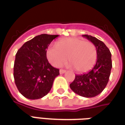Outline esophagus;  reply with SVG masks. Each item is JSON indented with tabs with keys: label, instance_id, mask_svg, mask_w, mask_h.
<instances>
[{
	"label": "esophagus",
	"instance_id": "esophagus-1",
	"mask_svg": "<svg viewBox=\"0 0 125 125\" xmlns=\"http://www.w3.org/2000/svg\"><path fill=\"white\" fill-rule=\"evenodd\" d=\"M59 72H60L61 74H63V73H66V71L63 69H61L60 71H59Z\"/></svg>",
	"mask_w": 125,
	"mask_h": 125
}]
</instances>
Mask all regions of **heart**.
Listing matches in <instances>:
<instances>
[{"label": "heart", "instance_id": "heart-1", "mask_svg": "<svg viewBox=\"0 0 125 125\" xmlns=\"http://www.w3.org/2000/svg\"><path fill=\"white\" fill-rule=\"evenodd\" d=\"M97 50L91 42L77 38L61 39L56 42V46H50L46 56L50 64L58 67L67 61L70 66L78 73H85L92 69L97 60Z\"/></svg>", "mask_w": 125, "mask_h": 125}]
</instances>
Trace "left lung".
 Here are the masks:
<instances>
[{"label": "left lung", "instance_id": "left-lung-1", "mask_svg": "<svg viewBox=\"0 0 125 125\" xmlns=\"http://www.w3.org/2000/svg\"><path fill=\"white\" fill-rule=\"evenodd\" d=\"M95 45L97 50V61L92 69L83 75H75L70 87L78 95L93 98L100 94L106 86L112 69L111 53L103 42L95 37L83 35Z\"/></svg>", "mask_w": 125, "mask_h": 125}]
</instances>
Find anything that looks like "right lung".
Instances as JSON below:
<instances>
[{
	"mask_svg": "<svg viewBox=\"0 0 125 125\" xmlns=\"http://www.w3.org/2000/svg\"><path fill=\"white\" fill-rule=\"evenodd\" d=\"M58 35L41 34L26 42L17 51L13 68L15 83L26 98L37 100L48 94L59 69L46 57V49Z\"/></svg>",
	"mask_w": 125,
	"mask_h": 125,
	"instance_id": "right-lung-1",
	"label": "right lung"
}]
</instances>
